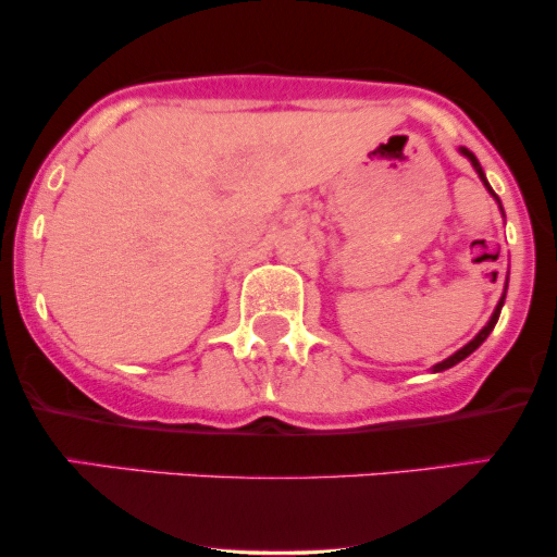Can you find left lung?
Returning <instances> with one entry per match:
<instances>
[{
	"label": "left lung",
	"instance_id": "obj_1",
	"mask_svg": "<svg viewBox=\"0 0 557 557\" xmlns=\"http://www.w3.org/2000/svg\"><path fill=\"white\" fill-rule=\"evenodd\" d=\"M458 151H461V154H463L466 159H469V162H471V168H474V170H476L479 181H482V183H484V188H487V190H490V194H492V198H495V201H497V203H500V198H497V196H495V190H492V188H490V183H487V175H484V170H482V164H479V159H476L474 154H471V151H469V149H463V146H461V149H458ZM500 212H503V207H500ZM505 290H508V280H505ZM503 304H505V293H503V296H500V300H497V306H495V311H492L490 322H487V324H484V327L476 332V335H474V341H469V343H466L461 350H456V354H453V356H447V359H445V361L434 363V367H432V372H445V369H450V367H456V363H461V361L466 359V356H471V354H474V350L479 348V345H482L484 341H487V337H490V332H492V330H495V324H497V317H500V309H503Z\"/></svg>",
	"mask_w": 557,
	"mask_h": 557
}]
</instances>
